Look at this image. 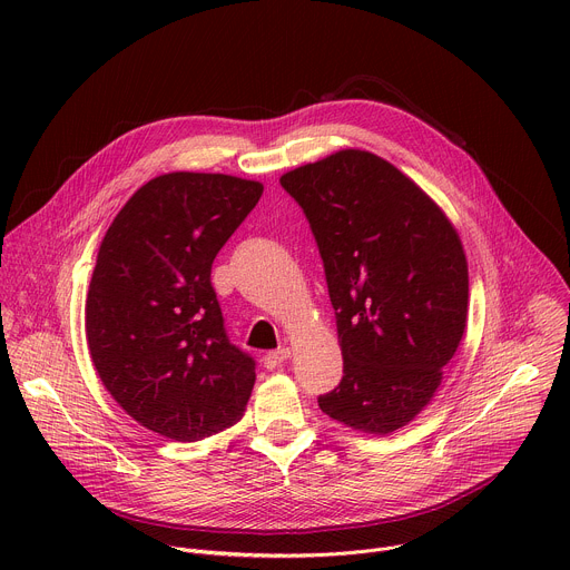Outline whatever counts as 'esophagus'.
<instances>
[{
	"instance_id": "obj_1",
	"label": "esophagus",
	"mask_w": 570,
	"mask_h": 570,
	"mask_svg": "<svg viewBox=\"0 0 570 570\" xmlns=\"http://www.w3.org/2000/svg\"><path fill=\"white\" fill-rule=\"evenodd\" d=\"M288 356H291V350H288V347H282V350H277V352H268V354L264 356V367H266V370H275V367H279L284 361H288Z\"/></svg>"
}]
</instances>
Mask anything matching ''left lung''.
I'll return each mask as SVG.
<instances>
[{
  "label": "left lung",
  "mask_w": 570,
  "mask_h": 570,
  "mask_svg": "<svg viewBox=\"0 0 570 570\" xmlns=\"http://www.w3.org/2000/svg\"><path fill=\"white\" fill-rule=\"evenodd\" d=\"M279 183L308 218L336 311L345 376L317 396L320 411L394 433L424 411L462 341V240L431 196L367 150H338Z\"/></svg>",
  "instance_id": "8db88e82"
}]
</instances>
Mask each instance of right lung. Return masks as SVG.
<instances>
[{
  "label": "right lung",
  "instance_id": "add662e5",
  "mask_svg": "<svg viewBox=\"0 0 570 570\" xmlns=\"http://www.w3.org/2000/svg\"><path fill=\"white\" fill-rule=\"evenodd\" d=\"M264 194L225 174L148 180L115 216L97 255L86 334L121 409L153 433L196 442L236 424L255 361L229 343L212 264Z\"/></svg>",
  "mask_w": 570,
  "mask_h": 570
}]
</instances>
